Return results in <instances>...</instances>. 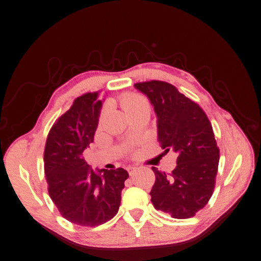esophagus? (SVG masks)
<instances>
[{"label":"esophagus","mask_w":261,"mask_h":261,"mask_svg":"<svg viewBox=\"0 0 261 261\" xmlns=\"http://www.w3.org/2000/svg\"><path fill=\"white\" fill-rule=\"evenodd\" d=\"M127 171H128V174L132 176L133 174H134L135 173V171H136V167H133V166H128V167H127Z\"/></svg>","instance_id":"esophagus-1"}]
</instances>
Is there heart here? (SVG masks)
<instances>
[{"mask_svg":"<svg viewBox=\"0 0 261 261\" xmlns=\"http://www.w3.org/2000/svg\"><path fill=\"white\" fill-rule=\"evenodd\" d=\"M120 102L122 109H124L129 116L135 114L137 111L144 109V108H149V103H147L144 97L139 94H134V93L125 94L121 97Z\"/></svg>","mask_w":261,"mask_h":261,"instance_id":"1","label":"heart"}]
</instances>
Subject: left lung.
I'll list each match as a JSON object with an SVG mask.
<instances>
[{
  "mask_svg": "<svg viewBox=\"0 0 261 261\" xmlns=\"http://www.w3.org/2000/svg\"><path fill=\"white\" fill-rule=\"evenodd\" d=\"M134 86L154 107L161 147L177 153L176 168L170 174L152 167V203L173 218L193 217L213 195L218 171L219 147L211 122L198 103L169 83L150 81Z\"/></svg>",
  "mask_w": 261,
  "mask_h": 261,
  "instance_id": "1",
  "label": "left lung"
}]
</instances>
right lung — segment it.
Instances as JSON below:
<instances>
[{
  "mask_svg": "<svg viewBox=\"0 0 261 261\" xmlns=\"http://www.w3.org/2000/svg\"><path fill=\"white\" fill-rule=\"evenodd\" d=\"M99 92L85 93L59 117L48 132L44 149L47 191L63 218L95 227L118 213L128 173L122 168L95 173L83 152L94 141L102 100Z\"/></svg>",
  "mask_w": 261,
  "mask_h": 261,
  "instance_id": "1",
  "label": "right lung"
}]
</instances>
